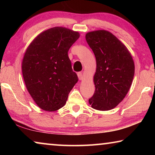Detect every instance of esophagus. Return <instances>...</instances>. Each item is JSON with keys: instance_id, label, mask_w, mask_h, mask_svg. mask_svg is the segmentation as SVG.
Segmentation results:
<instances>
[{"instance_id": "34e87169", "label": "esophagus", "mask_w": 155, "mask_h": 155, "mask_svg": "<svg viewBox=\"0 0 155 155\" xmlns=\"http://www.w3.org/2000/svg\"><path fill=\"white\" fill-rule=\"evenodd\" d=\"M77 75H78V79H79L80 81H81V80H83V76L82 72H78V73H77Z\"/></svg>"}]
</instances>
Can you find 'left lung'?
<instances>
[{"label": "left lung", "mask_w": 155, "mask_h": 155, "mask_svg": "<svg viewBox=\"0 0 155 155\" xmlns=\"http://www.w3.org/2000/svg\"><path fill=\"white\" fill-rule=\"evenodd\" d=\"M85 39L96 60V89L89 103L96 110H111L129 90L135 74L134 61L127 47L109 31H91Z\"/></svg>", "instance_id": "obj_1"}]
</instances>
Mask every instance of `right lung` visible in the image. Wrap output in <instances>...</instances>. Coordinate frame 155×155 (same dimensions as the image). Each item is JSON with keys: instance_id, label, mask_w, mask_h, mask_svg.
I'll list each match as a JSON object with an SVG mask.
<instances>
[{"instance_id": "add662e5", "label": "right lung", "mask_w": 155, "mask_h": 155, "mask_svg": "<svg viewBox=\"0 0 155 155\" xmlns=\"http://www.w3.org/2000/svg\"><path fill=\"white\" fill-rule=\"evenodd\" d=\"M79 37L77 31L53 27L37 36L26 51L23 78L28 93L41 109L54 111L64 107L77 83L68 52Z\"/></svg>"}]
</instances>
